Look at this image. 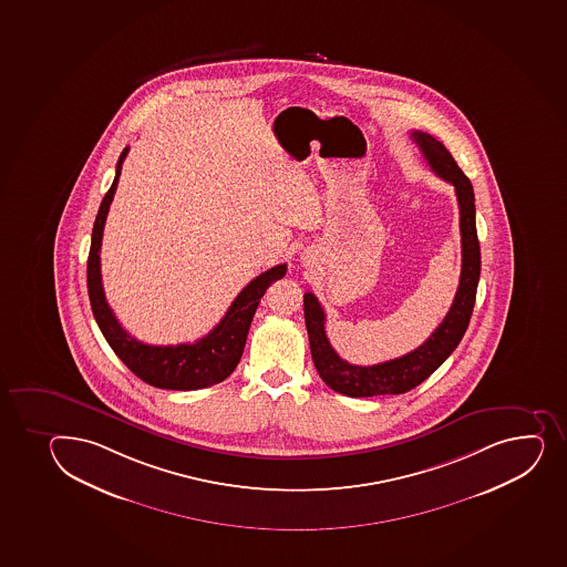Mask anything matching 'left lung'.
Here are the masks:
<instances>
[{
	"mask_svg": "<svg viewBox=\"0 0 567 567\" xmlns=\"http://www.w3.org/2000/svg\"><path fill=\"white\" fill-rule=\"evenodd\" d=\"M411 137L416 141L424 158L437 176L455 187L460 205V233H462V277L449 315L430 334V339L405 355L380 362L372 367H359L340 359L329 344L326 334V312L315 293L303 296L305 326L309 333L310 353L316 370L326 385L344 396L368 398L380 394H403L415 389L449 359L467 331L476 288L480 280V241L476 233L473 184L457 167L452 154L441 141L426 132L415 130Z\"/></svg>",
	"mask_w": 567,
	"mask_h": 567,
	"instance_id": "8db88e82",
	"label": "left lung"
}]
</instances>
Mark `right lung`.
<instances>
[{
  "label": "right lung",
  "instance_id": "add662e5",
  "mask_svg": "<svg viewBox=\"0 0 567 567\" xmlns=\"http://www.w3.org/2000/svg\"><path fill=\"white\" fill-rule=\"evenodd\" d=\"M126 154H128V146L118 158L115 178L102 199L99 214L94 219L93 236H91L87 288L94 320L118 359L148 385L169 389V391H195V389L221 383L233 374L234 368L238 367L258 303L269 285L287 275V264H279L258 275L257 279H252L238 293V298L234 299L227 315L223 316V320L216 328L193 344L151 346L130 337L105 301L102 274H100V247H102L105 217L117 189L118 176H121Z\"/></svg>",
  "mask_w": 567,
  "mask_h": 567
}]
</instances>
